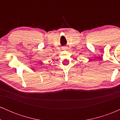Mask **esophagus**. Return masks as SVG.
<instances>
[{
	"label": "esophagus",
	"instance_id": "1",
	"mask_svg": "<svg viewBox=\"0 0 120 120\" xmlns=\"http://www.w3.org/2000/svg\"><path fill=\"white\" fill-rule=\"evenodd\" d=\"M67 49V48H64V49Z\"/></svg>",
	"mask_w": 120,
	"mask_h": 120
}]
</instances>
